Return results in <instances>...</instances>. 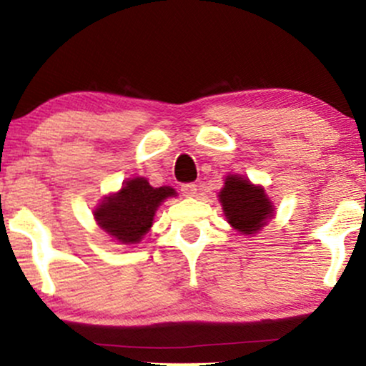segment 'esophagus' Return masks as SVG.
<instances>
[{
	"label": "esophagus",
	"mask_w": 366,
	"mask_h": 366,
	"mask_svg": "<svg viewBox=\"0 0 366 366\" xmlns=\"http://www.w3.org/2000/svg\"><path fill=\"white\" fill-rule=\"evenodd\" d=\"M179 190H182L184 197H193L197 193V184L195 183H184V184H182V188H179Z\"/></svg>",
	"instance_id": "obj_1"
}]
</instances>
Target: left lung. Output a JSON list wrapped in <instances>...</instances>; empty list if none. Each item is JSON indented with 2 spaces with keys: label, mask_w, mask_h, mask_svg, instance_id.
Returning <instances> with one entry per match:
<instances>
[{
  "label": "left lung",
  "mask_w": 366,
  "mask_h": 366,
  "mask_svg": "<svg viewBox=\"0 0 366 366\" xmlns=\"http://www.w3.org/2000/svg\"><path fill=\"white\" fill-rule=\"evenodd\" d=\"M227 222L243 234H253L272 217V205L264 188L255 187L239 176H227L219 193Z\"/></svg>",
  "instance_id": "1"
}]
</instances>
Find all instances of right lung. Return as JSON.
<instances>
[{
	"mask_svg": "<svg viewBox=\"0 0 366 366\" xmlns=\"http://www.w3.org/2000/svg\"><path fill=\"white\" fill-rule=\"evenodd\" d=\"M173 195H176L173 188H154L145 178H133L118 193L107 197L94 216L97 224L118 242L137 243L152 226L161 202Z\"/></svg>",
	"mask_w": 366,
	"mask_h": 366,
	"instance_id": "right-lung-1",
	"label": "right lung"
}]
</instances>
